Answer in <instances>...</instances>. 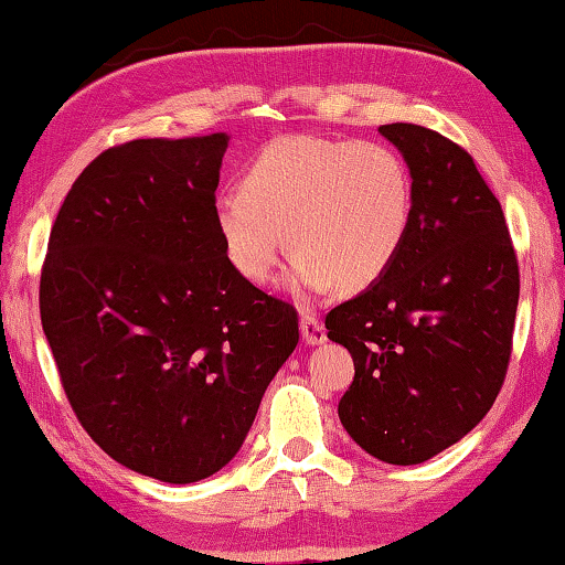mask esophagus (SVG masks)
I'll list each match as a JSON object with an SVG mask.
<instances>
[{"label": "esophagus", "instance_id": "1", "mask_svg": "<svg viewBox=\"0 0 565 565\" xmlns=\"http://www.w3.org/2000/svg\"><path fill=\"white\" fill-rule=\"evenodd\" d=\"M301 337L309 347H317V343L327 341V329L321 327V321L313 313H301Z\"/></svg>", "mask_w": 565, "mask_h": 565}]
</instances>
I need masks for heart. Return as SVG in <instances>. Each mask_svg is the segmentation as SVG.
<instances>
[{
    "mask_svg": "<svg viewBox=\"0 0 565 565\" xmlns=\"http://www.w3.org/2000/svg\"><path fill=\"white\" fill-rule=\"evenodd\" d=\"M414 214L406 161L379 141L289 137L271 141L222 189L214 222L244 279L269 281L284 244L303 291L369 289L404 248ZM287 242H282V236Z\"/></svg>",
    "mask_w": 565,
    "mask_h": 565,
    "instance_id": "b5f03b06",
    "label": "heart"
}]
</instances>
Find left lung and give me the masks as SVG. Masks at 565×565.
<instances>
[{"mask_svg":"<svg viewBox=\"0 0 565 565\" xmlns=\"http://www.w3.org/2000/svg\"><path fill=\"white\" fill-rule=\"evenodd\" d=\"M379 131L404 154L414 214L394 266L327 313L353 381L339 418L363 451L424 463L471 431L503 386L519 306V256L473 157L418 124Z\"/></svg>","mask_w":565,"mask_h":565,"instance_id":"obj_1","label":"left lung"}]
</instances>
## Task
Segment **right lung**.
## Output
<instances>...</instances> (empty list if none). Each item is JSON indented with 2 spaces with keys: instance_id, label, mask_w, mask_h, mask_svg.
<instances>
[{
  "instance_id": "obj_1",
  "label": "right lung",
  "mask_w": 565,
  "mask_h": 565,
  "mask_svg": "<svg viewBox=\"0 0 565 565\" xmlns=\"http://www.w3.org/2000/svg\"><path fill=\"white\" fill-rule=\"evenodd\" d=\"M226 134L134 139L54 218L42 329L70 406L114 461L194 483L242 448L299 343L291 303L244 279L214 222Z\"/></svg>"
}]
</instances>
